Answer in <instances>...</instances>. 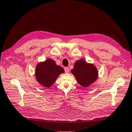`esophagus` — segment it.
<instances>
[{"mask_svg":"<svg viewBox=\"0 0 132 132\" xmlns=\"http://www.w3.org/2000/svg\"><path fill=\"white\" fill-rule=\"evenodd\" d=\"M64 70H65V72L67 73H69V69L68 68H67V67H65V68H64Z\"/></svg>","mask_w":132,"mask_h":132,"instance_id":"34e87169","label":"esophagus"}]
</instances>
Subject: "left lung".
I'll return each instance as SVG.
<instances>
[{
    "instance_id": "8db88e82",
    "label": "left lung",
    "mask_w": 132,
    "mask_h": 132,
    "mask_svg": "<svg viewBox=\"0 0 132 132\" xmlns=\"http://www.w3.org/2000/svg\"><path fill=\"white\" fill-rule=\"evenodd\" d=\"M72 73L77 82L83 87H87L95 82L98 77V70L93 64L88 63L83 59L75 62Z\"/></svg>"
}]
</instances>
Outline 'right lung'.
Listing matches in <instances>:
<instances>
[{"mask_svg": "<svg viewBox=\"0 0 132 132\" xmlns=\"http://www.w3.org/2000/svg\"><path fill=\"white\" fill-rule=\"evenodd\" d=\"M64 72L63 68L56 64L54 60L49 58L38 63L35 68V77L40 84L49 88L54 84L60 74Z\"/></svg>", "mask_w": 132, "mask_h": 132, "instance_id": "right-lung-1", "label": "right lung"}]
</instances>
